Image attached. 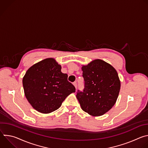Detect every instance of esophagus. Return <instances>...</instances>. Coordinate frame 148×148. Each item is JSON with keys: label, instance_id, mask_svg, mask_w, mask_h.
Returning <instances> with one entry per match:
<instances>
[{"label": "esophagus", "instance_id": "34e87169", "mask_svg": "<svg viewBox=\"0 0 148 148\" xmlns=\"http://www.w3.org/2000/svg\"><path fill=\"white\" fill-rule=\"evenodd\" d=\"M73 85L74 86L75 88L77 89V82H73Z\"/></svg>", "mask_w": 148, "mask_h": 148}]
</instances>
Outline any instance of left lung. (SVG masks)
<instances>
[{
	"instance_id": "left-lung-1",
	"label": "left lung",
	"mask_w": 148,
	"mask_h": 148,
	"mask_svg": "<svg viewBox=\"0 0 148 148\" xmlns=\"http://www.w3.org/2000/svg\"><path fill=\"white\" fill-rule=\"evenodd\" d=\"M84 89L77 92L82 110L98 116L110 110L115 103L121 88L116 70L108 63L97 59L82 67Z\"/></svg>"
}]
</instances>
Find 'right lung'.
Instances as JSON below:
<instances>
[{
    "label": "right lung",
    "mask_w": 148,
    "mask_h": 148,
    "mask_svg": "<svg viewBox=\"0 0 148 148\" xmlns=\"http://www.w3.org/2000/svg\"><path fill=\"white\" fill-rule=\"evenodd\" d=\"M61 67L55 59L49 58L30 67L23 78L25 96L34 109L49 114L58 109L67 96L75 92L61 71Z\"/></svg>",
    "instance_id": "add662e5"
}]
</instances>
